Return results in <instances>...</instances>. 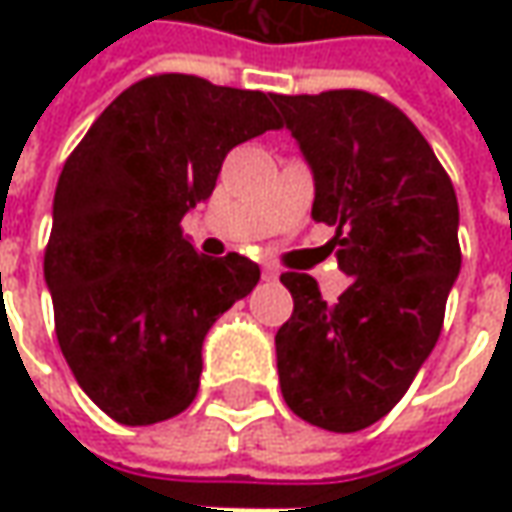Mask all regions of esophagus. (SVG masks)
<instances>
[{
    "mask_svg": "<svg viewBox=\"0 0 512 512\" xmlns=\"http://www.w3.org/2000/svg\"><path fill=\"white\" fill-rule=\"evenodd\" d=\"M262 276H265V282H276V279H279V270H276V267L265 265L262 267Z\"/></svg>",
    "mask_w": 512,
    "mask_h": 512,
    "instance_id": "esophagus-1",
    "label": "esophagus"
}]
</instances>
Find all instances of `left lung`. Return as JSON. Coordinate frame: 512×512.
I'll use <instances>...</instances> for the list:
<instances>
[{
    "mask_svg": "<svg viewBox=\"0 0 512 512\" xmlns=\"http://www.w3.org/2000/svg\"><path fill=\"white\" fill-rule=\"evenodd\" d=\"M313 170V219L353 279L327 305L307 273H285L293 316L276 333L287 407L322 430L387 416L439 342L462 270L459 202L419 128L364 90L270 93Z\"/></svg>",
    "mask_w": 512,
    "mask_h": 512,
    "instance_id": "1",
    "label": "left lung"
}]
</instances>
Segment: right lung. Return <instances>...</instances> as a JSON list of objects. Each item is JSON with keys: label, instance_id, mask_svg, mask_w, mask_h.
<instances>
[{"label": "right lung", "instance_id": "right-lung-1", "mask_svg": "<svg viewBox=\"0 0 512 512\" xmlns=\"http://www.w3.org/2000/svg\"><path fill=\"white\" fill-rule=\"evenodd\" d=\"M276 128L262 90L162 73L119 93L68 156L45 282L65 362L119 424L190 407L207 330L259 282L239 253H196L182 216L213 193L227 150Z\"/></svg>", "mask_w": 512, "mask_h": 512}]
</instances>
